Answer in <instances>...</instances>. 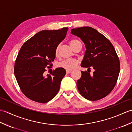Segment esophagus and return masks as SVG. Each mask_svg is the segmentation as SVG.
<instances>
[{"instance_id": "esophagus-1", "label": "esophagus", "mask_w": 132, "mask_h": 132, "mask_svg": "<svg viewBox=\"0 0 132 132\" xmlns=\"http://www.w3.org/2000/svg\"><path fill=\"white\" fill-rule=\"evenodd\" d=\"M71 72V70H66V73L67 74H70Z\"/></svg>"}]
</instances>
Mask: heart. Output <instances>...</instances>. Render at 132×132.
I'll return each mask as SVG.
<instances>
[{
  "instance_id": "obj_1",
  "label": "heart",
  "mask_w": 132,
  "mask_h": 132,
  "mask_svg": "<svg viewBox=\"0 0 132 132\" xmlns=\"http://www.w3.org/2000/svg\"><path fill=\"white\" fill-rule=\"evenodd\" d=\"M70 45L72 49H73L74 47L78 45H82L81 42L78 40H72L70 41ZM59 49H60V45L56 47L55 50V54L57 55L58 54L59 52ZM79 61L75 59H66L62 61L59 63V66L61 67L62 68H63L66 70H71L75 69L77 66Z\"/></svg>"
}]
</instances>
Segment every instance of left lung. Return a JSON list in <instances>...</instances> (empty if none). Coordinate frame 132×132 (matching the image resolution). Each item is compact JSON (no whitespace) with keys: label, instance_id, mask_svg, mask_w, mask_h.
Returning <instances> with one entry per match:
<instances>
[{"label":"left lung","instance_id":"1","mask_svg":"<svg viewBox=\"0 0 132 132\" xmlns=\"http://www.w3.org/2000/svg\"><path fill=\"white\" fill-rule=\"evenodd\" d=\"M72 35L80 37L86 47L81 66L94 69L91 76L87 71L77 82L78 91L86 99L95 101L104 98L115 86L120 70L119 58L113 45L102 33L91 27L72 29Z\"/></svg>","mask_w":132,"mask_h":132}]
</instances>
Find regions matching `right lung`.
I'll return each instance as SVG.
<instances>
[{
  "mask_svg": "<svg viewBox=\"0 0 132 132\" xmlns=\"http://www.w3.org/2000/svg\"><path fill=\"white\" fill-rule=\"evenodd\" d=\"M68 30L64 27L42 30L25 42L20 49L14 73L21 91L28 99L45 103L57 94L66 70L57 68L46 76L45 72L52 66L56 47L65 38Z\"/></svg>",
  "mask_w": 132,
  "mask_h": 132,
  "instance_id": "1",
  "label": "right lung"
}]
</instances>
